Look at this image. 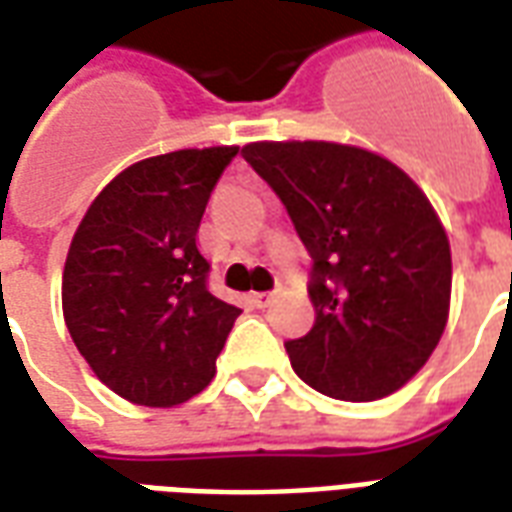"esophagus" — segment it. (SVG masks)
Wrapping results in <instances>:
<instances>
[{
  "mask_svg": "<svg viewBox=\"0 0 512 512\" xmlns=\"http://www.w3.org/2000/svg\"><path fill=\"white\" fill-rule=\"evenodd\" d=\"M249 301H252V306H255V309H266V306L274 301V293H252V298H249Z\"/></svg>",
  "mask_w": 512,
  "mask_h": 512,
  "instance_id": "1",
  "label": "esophagus"
}]
</instances>
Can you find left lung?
Instances as JSON below:
<instances>
[{"mask_svg":"<svg viewBox=\"0 0 512 512\" xmlns=\"http://www.w3.org/2000/svg\"><path fill=\"white\" fill-rule=\"evenodd\" d=\"M244 160L285 203L312 257V331L285 342L295 374L342 401L399 391L437 347L450 244L429 198L380 154L328 140H263Z\"/></svg>","mask_w":512,"mask_h":512,"instance_id":"left-lung-1","label":"left lung"}]
</instances>
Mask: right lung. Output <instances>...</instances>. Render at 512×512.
Masks as SVG:
<instances>
[{
	"mask_svg": "<svg viewBox=\"0 0 512 512\" xmlns=\"http://www.w3.org/2000/svg\"><path fill=\"white\" fill-rule=\"evenodd\" d=\"M238 146L181 149L121 170L75 230L67 331L121 399L173 407L206 388L241 309L208 290L198 227Z\"/></svg>",
	"mask_w": 512,
	"mask_h": 512,
	"instance_id": "right-lung-1",
	"label": "right lung"
}]
</instances>
